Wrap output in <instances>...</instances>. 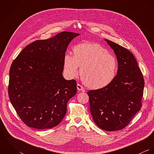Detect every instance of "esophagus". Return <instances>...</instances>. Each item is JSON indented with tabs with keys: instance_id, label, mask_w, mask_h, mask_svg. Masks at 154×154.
<instances>
[{
	"instance_id": "34e87169",
	"label": "esophagus",
	"mask_w": 154,
	"mask_h": 154,
	"mask_svg": "<svg viewBox=\"0 0 154 154\" xmlns=\"http://www.w3.org/2000/svg\"><path fill=\"white\" fill-rule=\"evenodd\" d=\"M77 89L78 91H82V92H85V91L84 87L82 85H81L79 84H77Z\"/></svg>"
}]
</instances>
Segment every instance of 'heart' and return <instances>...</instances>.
<instances>
[{"instance_id":"obj_1","label":"heart","mask_w":154,"mask_h":154,"mask_svg":"<svg viewBox=\"0 0 154 154\" xmlns=\"http://www.w3.org/2000/svg\"><path fill=\"white\" fill-rule=\"evenodd\" d=\"M74 56L66 53L63 58L65 72L70 77L80 73L89 88L97 89L109 85L115 78L118 62L116 57L98 43H83L73 48Z\"/></svg>"}]
</instances>
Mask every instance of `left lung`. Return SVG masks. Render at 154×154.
<instances>
[{"mask_svg":"<svg viewBox=\"0 0 154 154\" xmlns=\"http://www.w3.org/2000/svg\"><path fill=\"white\" fill-rule=\"evenodd\" d=\"M105 40L116 56L117 73L109 85L88 91L90 112L100 129L119 131L129 125L142 107L144 79L131 51L112 42Z\"/></svg>","mask_w":154,"mask_h":154,"instance_id":"1","label":"left lung"}]
</instances>
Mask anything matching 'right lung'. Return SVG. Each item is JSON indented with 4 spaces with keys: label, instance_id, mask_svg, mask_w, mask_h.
Masks as SVG:
<instances>
[{
    "label": "right lung",
    "instance_id": "1",
    "mask_svg": "<svg viewBox=\"0 0 154 154\" xmlns=\"http://www.w3.org/2000/svg\"><path fill=\"white\" fill-rule=\"evenodd\" d=\"M79 34L62 32L26 46L9 70L8 94L22 122L37 129L57 126L67 104L76 93L75 80L63 77V58L70 42Z\"/></svg>",
    "mask_w": 154,
    "mask_h": 154
}]
</instances>
